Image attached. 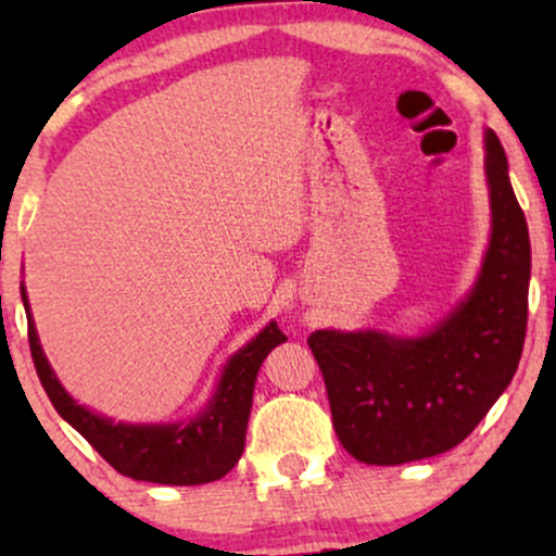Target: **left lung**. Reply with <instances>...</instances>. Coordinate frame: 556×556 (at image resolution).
<instances>
[{
    "mask_svg": "<svg viewBox=\"0 0 556 556\" xmlns=\"http://www.w3.org/2000/svg\"><path fill=\"white\" fill-rule=\"evenodd\" d=\"M486 177L491 242L455 314L416 340L329 329L308 337L331 424L355 460L402 465L442 455L470 437L518 371L531 240L494 130L486 132Z\"/></svg>",
    "mask_w": 556,
    "mask_h": 556,
    "instance_id": "8db88e82",
    "label": "left lung"
}]
</instances>
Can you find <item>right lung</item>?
Wrapping results in <instances>:
<instances>
[{
  "instance_id": "add662e5",
  "label": "right lung",
  "mask_w": 556,
  "mask_h": 556,
  "mask_svg": "<svg viewBox=\"0 0 556 556\" xmlns=\"http://www.w3.org/2000/svg\"><path fill=\"white\" fill-rule=\"evenodd\" d=\"M23 292L25 314H28V344L41 387L62 418L78 429L86 442L112 465L117 473L136 481L169 483V486H198V483L219 481L235 468L245 446L248 416H251L256 374L266 355L277 344L287 342L282 329L269 324L253 342L227 363L219 389L203 416L188 426H127L93 416L62 389L43 350L38 344L34 318L28 311V298Z\"/></svg>"
}]
</instances>
